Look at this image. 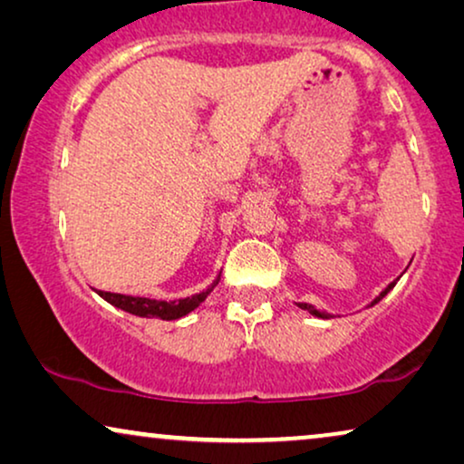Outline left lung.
Listing matches in <instances>:
<instances>
[{"label":"left lung","mask_w":464,"mask_h":464,"mask_svg":"<svg viewBox=\"0 0 464 464\" xmlns=\"http://www.w3.org/2000/svg\"><path fill=\"white\" fill-rule=\"evenodd\" d=\"M399 278H401V275H399V276L395 278V281H391L389 285H386V287H384L382 291H380V295H376V297H373V302H372V304H367V308L376 306V304H378L380 300H382V297H384L386 294H389V291H391L392 287H395V285H397V281H399ZM295 306H297V308H302V310H306V313H308V314H313V316H316V319H334V314H329V313H323V310H319V308H314V306H313V304H306V302H295Z\"/></svg>","instance_id":"obj_1"}]
</instances>
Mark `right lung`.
I'll list each match as a JSON object with an SVG mask.
<instances>
[{
	"label": "right lung",
	"instance_id": "right-lung-1",
	"mask_svg": "<svg viewBox=\"0 0 464 464\" xmlns=\"http://www.w3.org/2000/svg\"><path fill=\"white\" fill-rule=\"evenodd\" d=\"M221 275L213 278L211 285H207L205 289L198 291V294L179 297V300H156V297H141V295H124V294H111V291H101L94 289L97 294L103 297L105 302H110L111 306H116L124 313H130L135 316H141V319H162V321H175L181 319L200 306L202 302L207 300V295L218 287Z\"/></svg>",
	"mask_w": 464,
	"mask_h": 464
}]
</instances>
